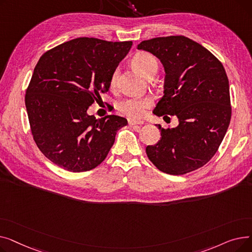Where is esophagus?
Segmentation results:
<instances>
[{
    "label": "esophagus",
    "mask_w": 252,
    "mask_h": 252,
    "mask_svg": "<svg viewBox=\"0 0 252 252\" xmlns=\"http://www.w3.org/2000/svg\"><path fill=\"white\" fill-rule=\"evenodd\" d=\"M127 122H128L129 126H137V125L141 126V125H143L142 121H135V119H131V118H129Z\"/></svg>",
    "instance_id": "obj_1"
}]
</instances>
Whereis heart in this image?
I'll list each match as a JSON object with an SVG mask.
<instances>
[{
  "label": "heart",
  "mask_w": 252,
  "mask_h": 252,
  "mask_svg": "<svg viewBox=\"0 0 252 252\" xmlns=\"http://www.w3.org/2000/svg\"><path fill=\"white\" fill-rule=\"evenodd\" d=\"M133 65L135 68L138 69L145 76H147L148 73L157 68V61L155 57L147 52H141L134 57ZM117 78V70H115L111 77V85L116 83ZM151 105V100L147 97H129L124 99L117 105V108L123 113L129 117L139 118L145 115L146 109Z\"/></svg>",
  "instance_id": "1"
}]
</instances>
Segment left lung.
I'll return each mask as SVG.
<instances>
[{"instance_id": "left-lung-1", "label": "left lung", "mask_w": 252, "mask_h": 252, "mask_svg": "<svg viewBox=\"0 0 252 252\" xmlns=\"http://www.w3.org/2000/svg\"><path fill=\"white\" fill-rule=\"evenodd\" d=\"M137 48L160 60L165 71L157 116L176 115L179 126L160 130L147 146L150 161L168 175H185L206 164L218 151L231 121L229 79L219 59L184 35L155 37Z\"/></svg>"}]
</instances>
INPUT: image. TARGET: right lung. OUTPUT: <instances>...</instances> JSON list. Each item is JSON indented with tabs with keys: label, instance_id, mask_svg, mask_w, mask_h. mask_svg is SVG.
Listing matches in <instances>:
<instances>
[{
	"label": "right lung",
	"instance_id": "right-lung-1",
	"mask_svg": "<svg viewBox=\"0 0 252 252\" xmlns=\"http://www.w3.org/2000/svg\"><path fill=\"white\" fill-rule=\"evenodd\" d=\"M133 42L77 37L47 51L33 69L25 107L42 153L72 173L98 166L113 146L125 117L96 118L88 109L109 90Z\"/></svg>",
	"mask_w": 252,
	"mask_h": 252
}]
</instances>
